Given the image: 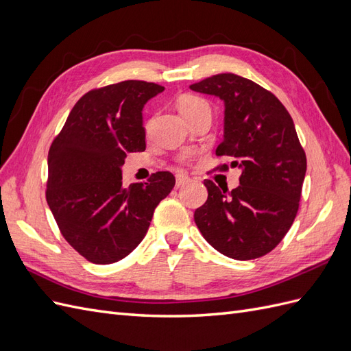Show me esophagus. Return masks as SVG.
I'll list each match as a JSON object with an SVG mask.
<instances>
[{
	"instance_id": "obj_1",
	"label": "esophagus",
	"mask_w": 351,
	"mask_h": 351,
	"mask_svg": "<svg viewBox=\"0 0 351 351\" xmlns=\"http://www.w3.org/2000/svg\"><path fill=\"white\" fill-rule=\"evenodd\" d=\"M187 182H189V177H187V176H184V174H177V177H176V186H177V187L184 186Z\"/></svg>"
}]
</instances>
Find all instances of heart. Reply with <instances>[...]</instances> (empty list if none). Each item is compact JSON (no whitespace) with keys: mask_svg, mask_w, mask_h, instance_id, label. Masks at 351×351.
Segmentation results:
<instances>
[{"mask_svg":"<svg viewBox=\"0 0 351 351\" xmlns=\"http://www.w3.org/2000/svg\"><path fill=\"white\" fill-rule=\"evenodd\" d=\"M177 108H178L180 112H182V115L184 117V119L189 121V120H192L193 117H196L197 114L209 111V105H208V102L204 98L197 97V95L184 93V95H182V97L177 98ZM152 125H154V120L152 119L146 121L145 132L147 134L151 133ZM182 161H186V159L183 158Z\"/></svg>","mask_w":351,"mask_h":351,"instance_id":"b5f03b06","label":"heart"}]
</instances>
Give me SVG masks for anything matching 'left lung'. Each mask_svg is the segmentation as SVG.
Returning <instances> with one entry per match:
<instances>
[{
    "mask_svg": "<svg viewBox=\"0 0 351 351\" xmlns=\"http://www.w3.org/2000/svg\"><path fill=\"white\" fill-rule=\"evenodd\" d=\"M226 104L224 141L217 156L241 168L240 186L228 190L205 180L208 199L195 210L202 236L219 253L237 261L263 256L284 239L300 205L306 154L291 115L265 88L232 73L190 84Z\"/></svg>",
    "mask_w": 351,
    "mask_h": 351,
    "instance_id": "1",
    "label": "left lung"
}]
</instances>
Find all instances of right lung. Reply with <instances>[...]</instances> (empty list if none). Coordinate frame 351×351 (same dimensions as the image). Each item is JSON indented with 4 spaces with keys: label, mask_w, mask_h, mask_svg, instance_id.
I'll use <instances>...</instances> for the list:
<instances>
[{
    "label": "right lung",
    "mask_w": 351,
    "mask_h": 351,
    "mask_svg": "<svg viewBox=\"0 0 351 351\" xmlns=\"http://www.w3.org/2000/svg\"><path fill=\"white\" fill-rule=\"evenodd\" d=\"M162 90L143 80L92 89L51 143L47 202L62 237L92 263H112L132 253L176 184L171 173L158 171L149 183L123 187L124 158L146 147L143 105Z\"/></svg>",
    "instance_id": "right-lung-1"
}]
</instances>
